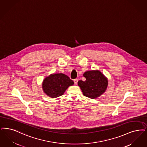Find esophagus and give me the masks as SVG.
I'll list each match as a JSON object with an SVG mask.
<instances>
[{"mask_svg": "<svg viewBox=\"0 0 147 147\" xmlns=\"http://www.w3.org/2000/svg\"><path fill=\"white\" fill-rule=\"evenodd\" d=\"M78 80L77 79H74V84L76 85L77 84V83H78Z\"/></svg>", "mask_w": 147, "mask_h": 147, "instance_id": "1", "label": "esophagus"}]
</instances>
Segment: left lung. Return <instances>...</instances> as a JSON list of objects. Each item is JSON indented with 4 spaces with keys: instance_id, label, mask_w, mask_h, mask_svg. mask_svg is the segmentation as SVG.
<instances>
[{
    "instance_id": "8db88e82",
    "label": "left lung",
    "mask_w": 147,
    "mask_h": 147,
    "mask_svg": "<svg viewBox=\"0 0 147 147\" xmlns=\"http://www.w3.org/2000/svg\"><path fill=\"white\" fill-rule=\"evenodd\" d=\"M83 76L86 80L78 81V85L82 90L84 96L90 98H96L105 92L108 81L100 71H88Z\"/></svg>"
}]
</instances>
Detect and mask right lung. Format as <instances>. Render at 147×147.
<instances>
[{"instance_id": "right-lung-1", "label": "right lung", "mask_w": 147, "mask_h": 147, "mask_svg": "<svg viewBox=\"0 0 147 147\" xmlns=\"http://www.w3.org/2000/svg\"><path fill=\"white\" fill-rule=\"evenodd\" d=\"M73 84V81L64 74H53L44 80L42 89L48 96L56 98L62 96L66 89Z\"/></svg>"}]
</instances>
